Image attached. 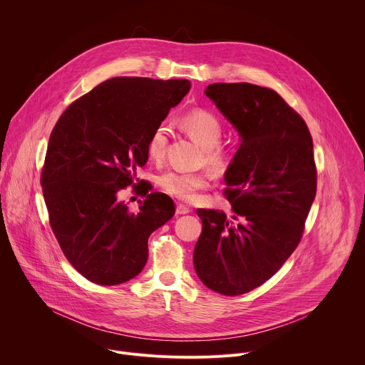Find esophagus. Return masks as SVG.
<instances>
[{
	"label": "esophagus",
	"mask_w": 365,
	"mask_h": 365,
	"mask_svg": "<svg viewBox=\"0 0 365 365\" xmlns=\"http://www.w3.org/2000/svg\"><path fill=\"white\" fill-rule=\"evenodd\" d=\"M189 212H190V207H187L186 205L179 203V205L176 206V214H178V215H185V214H189Z\"/></svg>",
	"instance_id": "1"
}]
</instances>
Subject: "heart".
Here are the masks:
<instances>
[{
	"mask_svg": "<svg viewBox=\"0 0 365 365\" xmlns=\"http://www.w3.org/2000/svg\"><path fill=\"white\" fill-rule=\"evenodd\" d=\"M180 125L203 147V160L214 172L222 173L230 168L232 153L227 145L220 143L224 130L221 121L212 113L206 110L189 111L180 118ZM168 137L169 128L166 124H159L153 128L147 138V153L151 160L159 162L165 158ZM210 180L211 175L207 172L187 173L170 170L159 178V186L165 193L179 200L192 202L197 192L206 187Z\"/></svg>",
	"mask_w": 365,
	"mask_h": 365,
	"instance_id": "obj_1",
	"label": "heart"
}]
</instances>
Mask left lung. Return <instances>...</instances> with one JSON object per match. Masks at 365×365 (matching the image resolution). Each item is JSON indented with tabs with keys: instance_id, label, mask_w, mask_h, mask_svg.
<instances>
[{
	"instance_id": "obj_1",
	"label": "left lung",
	"mask_w": 365,
	"mask_h": 365,
	"mask_svg": "<svg viewBox=\"0 0 365 365\" xmlns=\"http://www.w3.org/2000/svg\"><path fill=\"white\" fill-rule=\"evenodd\" d=\"M205 93L242 141L225 173L232 220L218 210L196 211L202 234L193 266L206 287L238 296L273 277L302 240L318 183L314 141L274 89L211 83Z\"/></svg>"
}]
</instances>
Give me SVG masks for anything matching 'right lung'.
Listing matches in <instances>:
<instances>
[{
  "instance_id": "right-lung-1",
  "label": "right lung",
  "mask_w": 365,
  "mask_h": 365,
  "mask_svg": "<svg viewBox=\"0 0 365 365\" xmlns=\"http://www.w3.org/2000/svg\"><path fill=\"white\" fill-rule=\"evenodd\" d=\"M189 89L186 79L113 78L73 101L51 131L40 176L48 224L89 282L114 286L135 277L150 234L175 215L173 200L148 193L135 172L148 160L150 133ZM128 185L146 196L138 212L120 200Z\"/></svg>"
}]
</instances>
